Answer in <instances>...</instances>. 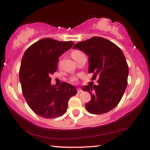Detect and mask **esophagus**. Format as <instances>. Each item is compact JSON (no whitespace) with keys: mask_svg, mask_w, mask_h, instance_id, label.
Segmentation results:
<instances>
[{"mask_svg":"<svg viewBox=\"0 0 150 150\" xmlns=\"http://www.w3.org/2000/svg\"><path fill=\"white\" fill-rule=\"evenodd\" d=\"M82 92V89L81 88H77V93H81Z\"/></svg>","mask_w":150,"mask_h":150,"instance_id":"1","label":"esophagus"}]
</instances>
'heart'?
<instances>
[{
	"label": "heart",
	"mask_w": 150,
	"mask_h": 150,
	"mask_svg": "<svg viewBox=\"0 0 150 150\" xmlns=\"http://www.w3.org/2000/svg\"><path fill=\"white\" fill-rule=\"evenodd\" d=\"M82 54H83V53L81 52V51H78V50H75V51H72V53H71V56H72V57L73 58L74 60ZM73 80H75V79H73Z\"/></svg>",
	"instance_id": "heart-1"
}]
</instances>
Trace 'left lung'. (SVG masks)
<instances>
[{
	"label": "left lung",
	"instance_id": "8db88e82",
	"mask_svg": "<svg viewBox=\"0 0 150 150\" xmlns=\"http://www.w3.org/2000/svg\"><path fill=\"white\" fill-rule=\"evenodd\" d=\"M73 49L88 56L89 73L97 77L98 85H85L82 90L91 94L85 108L93 114H102L120 102L128 85V65L123 51L116 44L102 37H94L77 43Z\"/></svg>",
	"mask_w": 150,
	"mask_h": 150
}]
</instances>
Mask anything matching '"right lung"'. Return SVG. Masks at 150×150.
Returning a JSON list of instances; mask_svg holds the SVG:
<instances>
[{
  "label": "right lung",
  "instance_id": "1",
  "mask_svg": "<svg viewBox=\"0 0 150 150\" xmlns=\"http://www.w3.org/2000/svg\"><path fill=\"white\" fill-rule=\"evenodd\" d=\"M73 44L45 38L24 53L20 69L22 94L31 109L42 118L63 116L70 98L77 94L75 87L69 83L63 82L58 87L51 84V75L57 70L58 58Z\"/></svg>",
  "mask_w": 150,
  "mask_h": 150
}]
</instances>
